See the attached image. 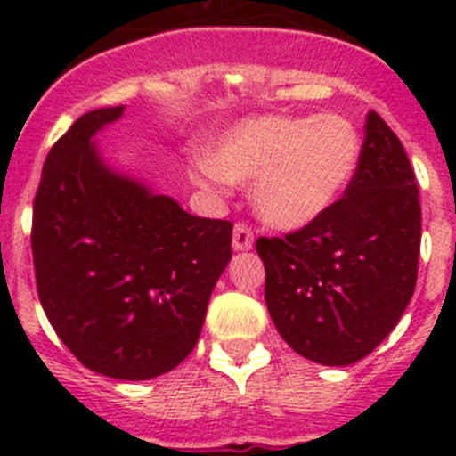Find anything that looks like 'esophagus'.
Returning a JSON list of instances; mask_svg holds the SVG:
<instances>
[{
	"label": "esophagus",
	"instance_id": "esophagus-1",
	"mask_svg": "<svg viewBox=\"0 0 456 456\" xmlns=\"http://www.w3.org/2000/svg\"><path fill=\"white\" fill-rule=\"evenodd\" d=\"M253 228L248 224H244V221H240V224H235V231H232V248L235 251H248V248H253Z\"/></svg>",
	"mask_w": 456,
	"mask_h": 456
}]
</instances>
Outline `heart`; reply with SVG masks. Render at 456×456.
<instances>
[{"label":"heart","instance_id":"1","mask_svg":"<svg viewBox=\"0 0 456 456\" xmlns=\"http://www.w3.org/2000/svg\"><path fill=\"white\" fill-rule=\"evenodd\" d=\"M361 134L347 116H260L241 120L208 151L212 175L253 183L257 215L297 231L326 215L347 191L361 164Z\"/></svg>","mask_w":456,"mask_h":456}]
</instances>
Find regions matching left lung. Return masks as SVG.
<instances>
[{"instance_id":"left-lung-1","label":"left lung","mask_w":456,"mask_h":456,"mask_svg":"<svg viewBox=\"0 0 456 456\" xmlns=\"http://www.w3.org/2000/svg\"><path fill=\"white\" fill-rule=\"evenodd\" d=\"M420 235L416 173L397 134L370 111L345 196L299 231L256 241L281 338L320 365H352L374 352L413 297Z\"/></svg>"}]
</instances>
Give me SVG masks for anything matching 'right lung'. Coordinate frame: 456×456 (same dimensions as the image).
<instances>
[{"label": "right lung", "mask_w": 456, "mask_h": 456, "mask_svg": "<svg viewBox=\"0 0 456 456\" xmlns=\"http://www.w3.org/2000/svg\"><path fill=\"white\" fill-rule=\"evenodd\" d=\"M123 109L79 116L52 146L31 251L40 305L79 363L143 381L183 363L199 342L232 256V224L187 215L100 159L93 136Z\"/></svg>", "instance_id": "add662e5"}]
</instances>
